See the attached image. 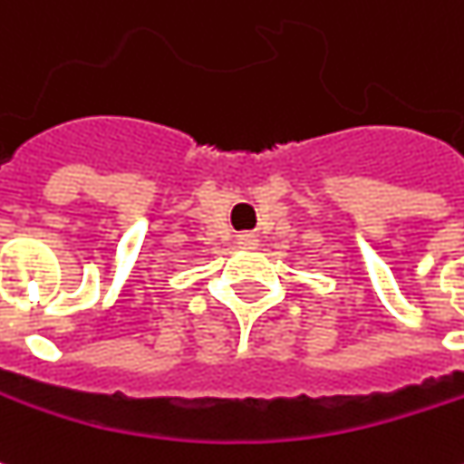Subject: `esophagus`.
<instances>
[{
  "mask_svg": "<svg viewBox=\"0 0 464 464\" xmlns=\"http://www.w3.org/2000/svg\"><path fill=\"white\" fill-rule=\"evenodd\" d=\"M238 246H241V248H256V238L251 233H241V236H238Z\"/></svg>",
  "mask_w": 464,
  "mask_h": 464,
  "instance_id": "34e87169",
  "label": "esophagus"
}]
</instances>
